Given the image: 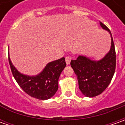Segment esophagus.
<instances>
[{
  "label": "esophagus",
  "instance_id": "esophagus-1",
  "mask_svg": "<svg viewBox=\"0 0 125 125\" xmlns=\"http://www.w3.org/2000/svg\"><path fill=\"white\" fill-rule=\"evenodd\" d=\"M65 62H66V64L68 65L70 64V62H71V57L70 56H67L65 58Z\"/></svg>",
  "mask_w": 125,
  "mask_h": 125
}]
</instances>
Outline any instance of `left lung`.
<instances>
[{"mask_svg": "<svg viewBox=\"0 0 125 125\" xmlns=\"http://www.w3.org/2000/svg\"><path fill=\"white\" fill-rule=\"evenodd\" d=\"M99 24L111 35V44L109 51L99 60H91L88 57L79 55L70 62L77 76L81 92L88 97H93L103 93L111 83L115 70L116 55L111 32L102 22H99Z\"/></svg>", "mask_w": 125, "mask_h": 125, "instance_id": "left-lung-1", "label": "left lung"}]
</instances>
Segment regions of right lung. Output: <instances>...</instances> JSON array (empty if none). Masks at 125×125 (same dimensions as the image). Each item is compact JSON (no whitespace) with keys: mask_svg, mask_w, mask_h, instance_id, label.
<instances>
[{"mask_svg":"<svg viewBox=\"0 0 125 125\" xmlns=\"http://www.w3.org/2000/svg\"><path fill=\"white\" fill-rule=\"evenodd\" d=\"M9 62L14 78L22 90L32 97L46 100L51 98L58 89V79L66 67L65 58L49 62L41 72L35 76L21 74L12 64L9 55Z\"/></svg>","mask_w":125,"mask_h":125,"instance_id":"right-lung-1","label":"right lung"}]
</instances>
